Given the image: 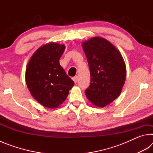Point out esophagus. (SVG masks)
I'll use <instances>...</instances> for the list:
<instances>
[{"label": "esophagus", "mask_w": 153, "mask_h": 153, "mask_svg": "<svg viewBox=\"0 0 153 153\" xmlns=\"http://www.w3.org/2000/svg\"><path fill=\"white\" fill-rule=\"evenodd\" d=\"M72 79L74 80V83H76L77 82V80H78V77H77V76H75V77H74L73 78H72Z\"/></svg>", "instance_id": "esophagus-1"}]
</instances>
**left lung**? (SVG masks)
<instances>
[{
  "mask_svg": "<svg viewBox=\"0 0 153 153\" xmlns=\"http://www.w3.org/2000/svg\"><path fill=\"white\" fill-rule=\"evenodd\" d=\"M90 73L85 94L98 107H105L121 94L126 67L120 52L107 40L94 37L82 43Z\"/></svg>",
  "mask_w": 153,
  "mask_h": 153,
  "instance_id": "left-lung-1",
  "label": "left lung"
}]
</instances>
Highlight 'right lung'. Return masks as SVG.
Wrapping results in <instances>:
<instances>
[{"mask_svg":"<svg viewBox=\"0 0 153 153\" xmlns=\"http://www.w3.org/2000/svg\"><path fill=\"white\" fill-rule=\"evenodd\" d=\"M65 48L64 45L46 44L33 53L26 67L28 89L34 99L45 107H58L74 85L59 64Z\"/></svg>","mask_w":153,"mask_h":153,"instance_id":"obj_1","label":"right lung"}]
</instances>
